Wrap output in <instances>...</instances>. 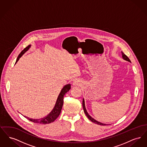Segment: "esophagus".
I'll use <instances>...</instances> for the list:
<instances>
[{"mask_svg": "<svg viewBox=\"0 0 147 147\" xmlns=\"http://www.w3.org/2000/svg\"><path fill=\"white\" fill-rule=\"evenodd\" d=\"M73 85L74 86H78V85H79V82H77V81H75V82H73Z\"/></svg>", "mask_w": 147, "mask_h": 147, "instance_id": "34e87169", "label": "esophagus"}]
</instances>
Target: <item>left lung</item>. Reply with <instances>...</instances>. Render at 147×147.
I'll list each match as a JSON object with an SVG mask.
<instances>
[{"instance_id": "left-lung-1", "label": "left lung", "mask_w": 147, "mask_h": 147, "mask_svg": "<svg viewBox=\"0 0 147 147\" xmlns=\"http://www.w3.org/2000/svg\"><path fill=\"white\" fill-rule=\"evenodd\" d=\"M121 53H122V58H123V59H125V60H126L127 61H128V62H131V61H130V59L128 58V57L126 56V55H125L123 52H121ZM83 110H84V113H85V115H86L87 117L91 121V122H94V123H96V124L99 125H102V126H105V125H106V124L101 123V122H98L96 120L94 119L93 118H92L91 116L88 114V113L86 110V109H85L84 98H83Z\"/></svg>"}]
</instances>
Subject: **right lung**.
<instances>
[{
	"label": "right lung",
	"mask_w": 147,
	"mask_h": 147,
	"mask_svg": "<svg viewBox=\"0 0 147 147\" xmlns=\"http://www.w3.org/2000/svg\"><path fill=\"white\" fill-rule=\"evenodd\" d=\"M30 47H31V45H28V47H26L25 49H24L21 51V53H20V55L18 56L17 59H16V63L19 61V59H20V58L21 57V56H22L30 49ZM70 88H71L70 84H67L63 87L59 95H58V97L57 98L56 105L55 106L53 109L46 117L41 119H30L29 117H28L25 116H24V117L31 122H33L34 123H40V124L45 125V124H49V123L53 122V121H55L56 120V119L60 115L62 109V106H63L64 96L68 91H69Z\"/></svg>",
	"instance_id": "right-lung-1"
}]
</instances>
